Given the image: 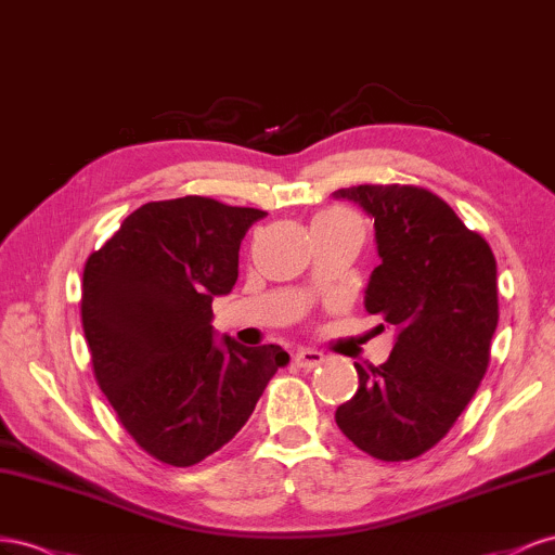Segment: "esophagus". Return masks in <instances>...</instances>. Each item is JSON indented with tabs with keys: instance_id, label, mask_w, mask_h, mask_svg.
Wrapping results in <instances>:
<instances>
[{
	"instance_id": "obj_1",
	"label": "esophagus",
	"mask_w": 555,
	"mask_h": 555,
	"mask_svg": "<svg viewBox=\"0 0 555 555\" xmlns=\"http://www.w3.org/2000/svg\"><path fill=\"white\" fill-rule=\"evenodd\" d=\"M321 362H325V356L319 351H311V348H302V351L295 353V365L302 370H313L319 367Z\"/></svg>"
}]
</instances>
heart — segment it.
I'll return each mask as SVG.
<instances>
[{
  "instance_id": "b5f03b06",
  "label": "heart",
  "mask_w": 555,
  "mask_h": 555,
  "mask_svg": "<svg viewBox=\"0 0 555 555\" xmlns=\"http://www.w3.org/2000/svg\"><path fill=\"white\" fill-rule=\"evenodd\" d=\"M330 216H346V214H341V211H330Z\"/></svg>"
}]
</instances>
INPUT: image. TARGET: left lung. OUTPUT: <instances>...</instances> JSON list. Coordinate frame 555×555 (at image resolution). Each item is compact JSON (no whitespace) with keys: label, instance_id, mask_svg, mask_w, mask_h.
Returning a JSON list of instances; mask_svg holds the SVG:
<instances>
[{"label":"left lung","instance_id":"8db88e82","mask_svg":"<svg viewBox=\"0 0 555 555\" xmlns=\"http://www.w3.org/2000/svg\"><path fill=\"white\" fill-rule=\"evenodd\" d=\"M335 195L374 218L382 264L365 309L398 330L384 365H356L358 390L335 421L372 457L411 461L447 437L488 370L500 319L495 256L425 188L365 183Z\"/></svg>","mask_w":555,"mask_h":555}]
</instances>
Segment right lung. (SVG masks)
I'll use <instances>...</instances> for the list:
<instances>
[{
    "instance_id": "add662e5",
    "label": "right lung",
    "mask_w": 555,
    "mask_h": 555,
    "mask_svg": "<svg viewBox=\"0 0 555 555\" xmlns=\"http://www.w3.org/2000/svg\"><path fill=\"white\" fill-rule=\"evenodd\" d=\"M264 216L199 195L149 202L86 260L94 378L128 435L165 465L223 449L288 365L276 344L214 341V295L232 291L244 234Z\"/></svg>"
}]
</instances>
